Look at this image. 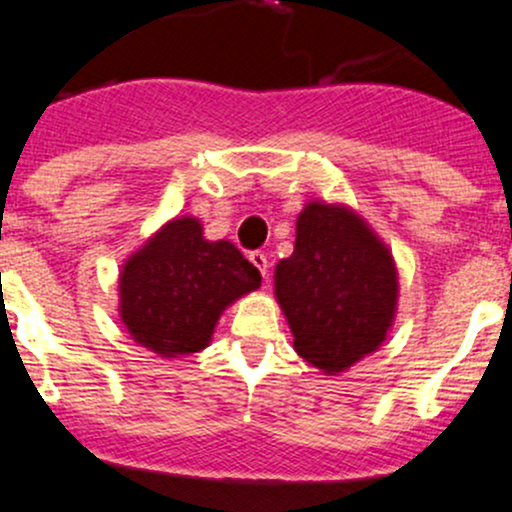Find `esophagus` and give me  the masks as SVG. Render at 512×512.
Segmentation results:
<instances>
[{"label": "esophagus", "instance_id": "obj_1", "mask_svg": "<svg viewBox=\"0 0 512 512\" xmlns=\"http://www.w3.org/2000/svg\"><path fill=\"white\" fill-rule=\"evenodd\" d=\"M248 260L252 262V267H257V272L262 274V279H267V272H269L267 255H264V252H260V250H255V252H250Z\"/></svg>", "mask_w": 512, "mask_h": 512}]
</instances>
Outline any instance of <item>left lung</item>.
Returning <instances> with one entry per match:
<instances>
[{
    "label": "left lung",
    "instance_id": "1",
    "mask_svg": "<svg viewBox=\"0 0 512 512\" xmlns=\"http://www.w3.org/2000/svg\"><path fill=\"white\" fill-rule=\"evenodd\" d=\"M274 296L296 354L339 375L387 339L399 298L395 257L358 211L313 199L298 214L291 257L276 262Z\"/></svg>",
    "mask_w": 512,
    "mask_h": 512
}]
</instances>
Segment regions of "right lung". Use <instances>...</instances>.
Listing matches in <instances>:
<instances>
[{
    "label": "right lung",
    "instance_id": "1",
    "mask_svg": "<svg viewBox=\"0 0 512 512\" xmlns=\"http://www.w3.org/2000/svg\"><path fill=\"white\" fill-rule=\"evenodd\" d=\"M260 284L236 245L207 240L202 221L178 216L122 264L117 313L139 346L178 358L207 349L223 310Z\"/></svg>",
    "mask_w": 512,
    "mask_h": 512
}]
</instances>
